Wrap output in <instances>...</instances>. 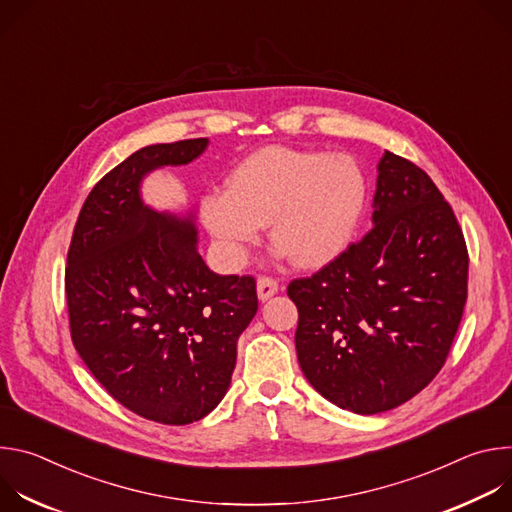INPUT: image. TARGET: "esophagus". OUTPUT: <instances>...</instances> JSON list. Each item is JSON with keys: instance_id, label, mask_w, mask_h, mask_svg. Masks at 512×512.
<instances>
[{"instance_id": "esophagus-1", "label": "esophagus", "mask_w": 512, "mask_h": 512, "mask_svg": "<svg viewBox=\"0 0 512 512\" xmlns=\"http://www.w3.org/2000/svg\"><path fill=\"white\" fill-rule=\"evenodd\" d=\"M277 281L273 279V277H267V275H261L259 279H257V296H259V300L261 302H265V300H269L271 296H275L277 294Z\"/></svg>"}]
</instances>
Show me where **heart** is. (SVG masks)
Returning <instances> with one entry per match:
<instances>
[{"instance_id": "obj_1", "label": "heart", "mask_w": 512, "mask_h": 512, "mask_svg": "<svg viewBox=\"0 0 512 512\" xmlns=\"http://www.w3.org/2000/svg\"><path fill=\"white\" fill-rule=\"evenodd\" d=\"M367 202L369 180L356 158L271 145L237 164L227 190L202 196L200 218L229 267L245 263L269 225L279 255L318 269L352 243Z\"/></svg>"}]
</instances>
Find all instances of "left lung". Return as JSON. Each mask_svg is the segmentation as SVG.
Returning <instances> with one entry per match:
<instances>
[{
  "label": "left lung",
  "mask_w": 512,
  "mask_h": 512,
  "mask_svg": "<svg viewBox=\"0 0 512 512\" xmlns=\"http://www.w3.org/2000/svg\"><path fill=\"white\" fill-rule=\"evenodd\" d=\"M373 229L312 277L287 285L310 385L340 409L375 415L444 367L468 296V251L452 206L413 162L385 152Z\"/></svg>",
  "instance_id": "left-lung-1"
}]
</instances>
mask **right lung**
I'll return each instance as SVG.
<instances>
[{"label":"right lung","instance_id":"1","mask_svg":"<svg viewBox=\"0 0 512 512\" xmlns=\"http://www.w3.org/2000/svg\"><path fill=\"white\" fill-rule=\"evenodd\" d=\"M206 145V137L154 143L105 174L66 257L72 344L115 401L166 425L198 421L221 403L237 340L259 306L251 275L206 267L192 212L141 200L145 176L190 164Z\"/></svg>","mask_w":512,"mask_h":512}]
</instances>
